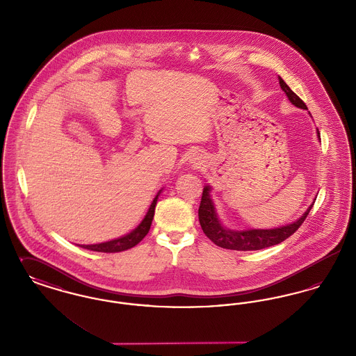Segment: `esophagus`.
<instances>
[{
	"instance_id": "esophagus-1",
	"label": "esophagus",
	"mask_w": 356,
	"mask_h": 356,
	"mask_svg": "<svg viewBox=\"0 0 356 356\" xmlns=\"http://www.w3.org/2000/svg\"><path fill=\"white\" fill-rule=\"evenodd\" d=\"M199 160H200V159H199V156H197V154H195V153H193V154L191 156V163H193L195 165H197V164L200 165V161H199Z\"/></svg>"
}]
</instances>
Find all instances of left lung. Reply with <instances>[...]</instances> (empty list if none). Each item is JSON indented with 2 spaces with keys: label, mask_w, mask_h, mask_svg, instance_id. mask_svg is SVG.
<instances>
[{
  "label": "left lung",
  "mask_w": 356,
  "mask_h": 356,
  "mask_svg": "<svg viewBox=\"0 0 356 356\" xmlns=\"http://www.w3.org/2000/svg\"><path fill=\"white\" fill-rule=\"evenodd\" d=\"M279 84H280V88L284 90L291 104H293L295 106H298L300 109H307L303 100L291 90V88L284 83V80L282 77H279ZM316 135L321 140V134L318 129H316ZM315 200L316 199H314L312 204L307 208V211L298 220L292 221L286 225L271 228V229L250 228V229L236 231V229H229L222 225V222L219 219V215L216 212L215 203L211 197V186H205L203 189L202 203L199 207V221H200L202 229L207 237L221 248L234 250V251H257V250L276 245V244L284 241L292 234H295L298 231V228L302 225V222L305 220Z\"/></svg>",
  "instance_id": "8db88e82"
}]
</instances>
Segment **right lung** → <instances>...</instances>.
<instances>
[{
	"label": "right lung",
	"mask_w": 356,
	"mask_h": 356,
	"mask_svg": "<svg viewBox=\"0 0 356 356\" xmlns=\"http://www.w3.org/2000/svg\"><path fill=\"white\" fill-rule=\"evenodd\" d=\"M161 191L163 189H160L157 192V195L154 196V199L149 205L144 219L136 227L134 231H131L129 234H127L124 236L118 237V238H113V240H109V241H104V243H99V244H86V245L83 244L80 247H83L85 250H89V251L106 252V254L121 252V251H127V250L135 247L136 244H138L151 229V224H152L153 216H154V208H156V203H157V199H159Z\"/></svg>",
	"instance_id": "right-lung-1"
}]
</instances>
